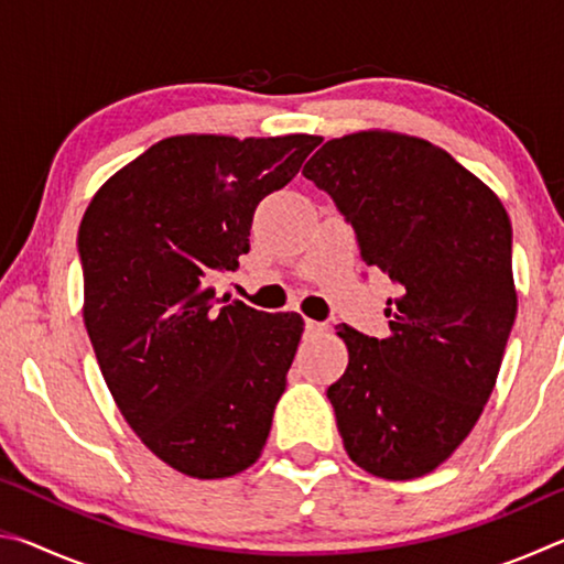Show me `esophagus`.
<instances>
[{
  "label": "esophagus",
  "mask_w": 564,
  "mask_h": 564,
  "mask_svg": "<svg viewBox=\"0 0 564 564\" xmlns=\"http://www.w3.org/2000/svg\"><path fill=\"white\" fill-rule=\"evenodd\" d=\"M305 333H311V336H316V333H323L326 330V323H318V321H311V318H305Z\"/></svg>",
  "instance_id": "esophagus-1"
}]
</instances>
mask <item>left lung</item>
Returning <instances> with one entry per match:
<instances>
[{
    "label": "left lung",
    "instance_id": "left-lung-1",
    "mask_svg": "<svg viewBox=\"0 0 564 564\" xmlns=\"http://www.w3.org/2000/svg\"><path fill=\"white\" fill-rule=\"evenodd\" d=\"M303 176L398 285L386 338L338 326L348 368L328 400L346 453L386 480L433 473L488 403L518 313L508 212L447 151L395 131L330 139Z\"/></svg>",
    "mask_w": 564,
    "mask_h": 564
}]
</instances>
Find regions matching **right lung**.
Instances as JSON below:
<instances>
[{
	"label": "right lung",
	"mask_w": 564,
	"mask_h": 564,
	"mask_svg": "<svg viewBox=\"0 0 564 564\" xmlns=\"http://www.w3.org/2000/svg\"><path fill=\"white\" fill-rule=\"evenodd\" d=\"M321 137H171L117 171L79 226L84 326L131 431L174 470L251 467L271 433L303 318L216 299L253 212Z\"/></svg>",
	"instance_id": "right-lung-1"
}]
</instances>
